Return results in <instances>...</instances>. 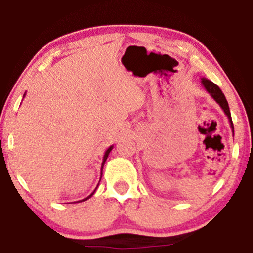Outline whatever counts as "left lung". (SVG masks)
Returning <instances> with one entry per match:
<instances>
[{
  "label": "left lung",
  "mask_w": 253,
  "mask_h": 253,
  "mask_svg": "<svg viewBox=\"0 0 253 253\" xmlns=\"http://www.w3.org/2000/svg\"><path fill=\"white\" fill-rule=\"evenodd\" d=\"M201 84H202L203 88L206 89V91H207L208 94H210L211 96L213 97V100L215 101V102L219 104L220 107H221V109L223 110V113L226 114V117L228 118L229 125H231L232 132H233V135H234V127H233V123H232L231 112H229L228 102H227V100H226L225 95L222 94L221 89H220L215 83H213L211 81L207 80V78H201Z\"/></svg>",
  "instance_id": "left-lung-1"
}]
</instances>
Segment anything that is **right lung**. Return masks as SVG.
Masks as SVG:
<instances>
[{
	"mask_svg": "<svg viewBox=\"0 0 253 253\" xmlns=\"http://www.w3.org/2000/svg\"><path fill=\"white\" fill-rule=\"evenodd\" d=\"M24 97H25V95H24ZM112 150H113V145H112V146H109V149H107V151H106V152H104V156H103V161H102V165H101V177H102V169H103V165H104V163H106L107 158H108V156H109L110 151H112ZM100 181H101V178H100ZM97 187H98V184H97ZM97 187H96V189H97ZM96 189H95L94 191H92V193H91V194H90V195H89L88 197H85V199L81 200V201H78V202H82V201H85V200H88V199H90V197H91L92 195H94V193H95V191H96Z\"/></svg>",
	"mask_w": 253,
	"mask_h": 253,
	"instance_id": "1",
	"label": "right lung"
}]
</instances>
